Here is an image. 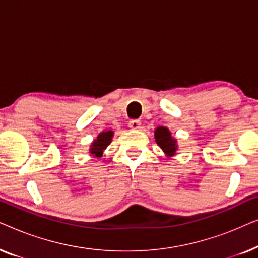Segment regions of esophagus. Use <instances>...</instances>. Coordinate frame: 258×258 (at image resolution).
<instances>
[{
    "label": "esophagus",
    "mask_w": 258,
    "mask_h": 258,
    "mask_svg": "<svg viewBox=\"0 0 258 258\" xmlns=\"http://www.w3.org/2000/svg\"><path fill=\"white\" fill-rule=\"evenodd\" d=\"M129 126L132 130H139L141 128V122L137 121V119H133V121L129 122Z\"/></svg>",
    "instance_id": "1"
}]
</instances>
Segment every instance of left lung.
Wrapping results in <instances>:
<instances>
[{"mask_svg": "<svg viewBox=\"0 0 258 258\" xmlns=\"http://www.w3.org/2000/svg\"><path fill=\"white\" fill-rule=\"evenodd\" d=\"M155 141L160 146V148L163 150L165 156L168 158L174 157L176 154H177V140L175 137L171 136L170 130H169L167 126H157L154 132Z\"/></svg>", "mask_w": 258, "mask_h": 258, "instance_id": "1", "label": "left lung"}]
</instances>
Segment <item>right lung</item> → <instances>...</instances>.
<instances>
[{"label":"right lung","mask_w":258,"mask_h":258,"mask_svg":"<svg viewBox=\"0 0 258 258\" xmlns=\"http://www.w3.org/2000/svg\"><path fill=\"white\" fill-rule=\"evenodd\" d=\"M112 137H114V132L112 130H105V132L98 134L96 139L90 144L89 154L91 155V157L100 158L103 156L104 150L111 143Z\"/></svg>","instance_id":"1"}]
</instances>
